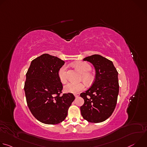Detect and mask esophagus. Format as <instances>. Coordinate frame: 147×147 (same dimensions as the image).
<instances>
[{"instance_id":"esophagus-1","label":"esophagus","mask_w":147,"mask_h":147,"mask_svg":"<svg viewBox=\"0 0 147 147\" xmlns=\"http://www.w3.org/2000/svg\"><path fill=\"white\" fill-rule=\"evenodd\" d=\"M74 96H75V97H76V98H77V97L79 96L80 94H74Z\"/></svg>"}]
</instances>
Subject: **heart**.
<instances>
[{
	"mask_svg": "<svg viewBox=\"0 0 147 147\" xmlns=\"http://www.w3.org/2000/svg\"><path fill=\"white\" fill-rule=\"evenodd\" d=\"M74 66L81 73V79L88 84H91L94 80V77L90 71L91 70V66L87 62L85 61H77L74 64ZM66 65L62 66L58 71V77L62 83H66L67 81L66 77ZM86 85L84 82L74 83L69 82L64 87V91L67 93L77 94L85 88Z\"/></svg>",
	"mask_w": 147,
	"mask_h": 147,
	"instance_id": "b5f03b06",
	"label": "heart"
}]
</instances>
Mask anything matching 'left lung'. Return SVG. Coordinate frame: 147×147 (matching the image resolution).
Masks as SVG:
<instances>
[{"label": "left lung", "instance_id": "obj_1", "mask_svg": "<svg viewBox=\"0 0 147 147\" xmlns=\"http://www.w3.org/2000/svg\"><path fill=\"white\" fill-rule=\"evenodd\" d=\"M95 69V78L87 91L80 94L84 103L80 107L83 118L91 123H100L113 112L119 91L118 72L113 62L99 55L85 57Z\"/></svg>", "mask_w": 147, "mask_h": 147}]
</instances>
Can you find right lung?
I'll return each mask as SVG.
<instances>
[{
  "label": "right lung",
  "mask_w": 147,
  "mask_h": 147,
  "mask_svg": "<svg viewBox=\"0 0 147 147\" xmlns=\"http://www.w3.org/2000/svg\"><path fill=\"white\" fill-rule=\"evenodd\" d=\"M64 65L60 59L43 54L31 61L26 74L27 103L32 115L41 123L56 124L63 121L75 99L71 93L60 95L63 85L58 71Z\"/></svg>",
  "instance_id": "add662e5"
}]
</instances>
